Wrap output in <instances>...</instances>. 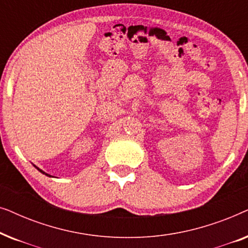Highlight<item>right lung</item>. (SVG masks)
I'll list each match as a JSON object with an SVG mask.
<instances>
[{
  "label": "right lung",
  "mask_w": 248,
  "mask_h": 248,
  "mask_svg": "<svg viewBox=\"0 0 248 248\" xmlns=\"http://www.w3.org/2000/svg\"><path fill=\"white\" fill-rule=\"evenodd\" d=\"M33 166H35V165H33ZM35 167H36V168H37V169H38V170H39V171H40V172H43V174H45V175H46V176H49V177H52V176H50V175H49V174H46V172H45V171H43V170H42V169H39V168H38V167H37V166H35Z\"/></svg>",
  "instance_id": "obj_1"
}]
</instances>
